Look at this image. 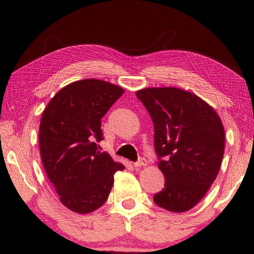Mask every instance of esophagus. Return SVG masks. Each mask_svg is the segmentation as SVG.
<instances>
[{
    "label": "esophagus",
    "mask_w": 254,
    "mask_h": 254,
    "mask_svg": "<svg viewBox=\"0 0 254 254\" xmlns=\"http://www.w3.org/2000/svg\"><path fill=\"white\" fill-rule=\"evenodd\" d=\"M133 165H134L135 168L146 167V165H147V161H146V159H144V158H141L139 161H137V162H135Z\"/></svg>",
    "instance_id": "34e87169"
}]
</instances>
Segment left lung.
I'll use <instances>...</instances> for the list:
<instances>
[{
	"instance_id": "obj_1",
	"label": "left lung",
	"mask_w": 254,
	"mask_h": 254,
	"mask_svg": "<svg viewBox=\"0 0 254 254\" xmlns=\"http://www.w3.org/2000/svg\"><path fill=\"white\" fill-rule=\"evenodd\" d=\"M136 96L154 124L158 167L165 179L153 201L175 213L191 210L220 171L225 146L222 121L205 101L178 87H146Z\"/></svg>"
}]
</instances>
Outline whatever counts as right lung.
<instances>
[{
	"label": "right lung",
	"mask_w": 254,
	"mask_h": 254,
	"mask_svg": "<svg viewBox=\"0 0 254 254\" xmlns=\"http://www.w3.org/2000/svg\"><path fill=\"white\" fill-rule=\"evenodd\" d=\"M124 93L112 83L86 79L55 94L41 118V160L61 203L80 214L99 209L111 192L114 173L124 170L96 142L103 140L101 119Z\"/></svg>",
	"instance_id": "add662e5"
}]
</instances>
